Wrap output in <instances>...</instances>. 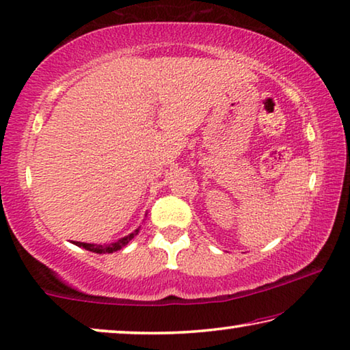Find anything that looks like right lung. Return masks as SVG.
<instances>
[{"instance_id":"obj_1","label":"right lung","mask_w":350,"mask_h":350,"mask_svg":"<svg viewBox=\"0 0 350 350\" xmlns=\"http://www.w3.org/2000/svg\"><path fill=\"white\" fill-rule=\"evenodd\" d=\"M139 233V228H136L133 231L131 234L125 236V238H122L119 241H116V243H111V244H106V245H101V244H88V243H78V241H73L75 245L78 247H83V249L89 250V252H94V254H112V252H117L120 250L122 247H125L130 241L134 238Z\"/></svg>"}]
</instances>
